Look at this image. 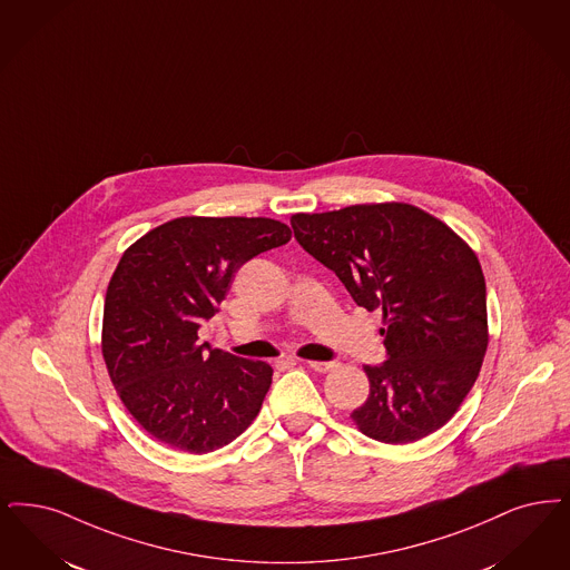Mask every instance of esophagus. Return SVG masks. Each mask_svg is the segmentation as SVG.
Masks as SVG:
<instances>
[{
	"mask_svg": "<svg viewBox=\"0 0 570 570\" xmlns=\"http://www.w3.org/2000/svg\"><path fill=\"white\" fill-rule=\"evenodd\" d=\"M307 366H309V368H314L316 373H328L331 368H335V363H320V361H309Z\"/></svg>",
	"mask_w": 570,
	"mask_h": 570,
	"instance_id": "obj_1",
	"label": "esophagus"
}]
</instances>
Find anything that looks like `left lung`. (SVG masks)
Instances as JSON below:
<instances>
[{
	"label": "left lung",
	"mask_w": 570,
	"mask_h": 570,
	"mask_svg": "<svg viewBox=\"0 0 570 570\" xmlns=\"http://www.w3.org/2000/svg\"><path fill=\"white\" fill-rule=\"evenodd\" d=\"M291 225L356 305L384 314L387 361L365 365L368 396L352 411L358 431L403 445L448 424L488 350L478 254L439 218L396 202L295 214Z\"/></svg>",
	"instance_id": "left-lung-1"
}]
</instances>
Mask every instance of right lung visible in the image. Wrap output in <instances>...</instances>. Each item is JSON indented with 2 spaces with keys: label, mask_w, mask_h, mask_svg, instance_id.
Listing matches in <instances>:
<instances>
[{
  "label": "right lung",
  "mask_w": 570,
  "mask_h": 570,
  "mask_svg": "<svg viewBox=\"0 0 570 570\" xmlns=\"http://www.w3.org/2000/svg\"><path fill=\"white\" fill-rule=\"evenodd\" d=\"M272 218L183 216L129 246L108 284L101 352L122 405L160 443L207 454L258 415L274 368L199 343L237 269L288 244Z\"/></svg>",
  "instance_id": "obj_1"
}]
</instances>
